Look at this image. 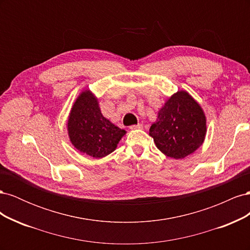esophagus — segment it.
<instances>
[{
	"instance_id": "obj_1",
	"label": "esophagus",
	"mask_w": 250,
	"mask_h": 250,
	"mask_svg": "<svg viewBox=\"0 0 250 250\" xmlns=\"http://www.w3.org/2000/svg\"><path fill=\"white\" fill-rule=\"evenodd\" d=\"M142 128H143V125L142 124H135V125H131L130 126V129H142Z\"/></svg>"
}]
</instances>
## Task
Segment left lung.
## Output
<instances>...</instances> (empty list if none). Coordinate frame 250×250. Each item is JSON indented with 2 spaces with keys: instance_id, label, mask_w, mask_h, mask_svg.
Returning <instances> with one entry per match:
<instances>
[{
  "instance_id": "left-lung-1",
  "label": "left lung",
  "mask_w": 250,
  "mask_h": 250,
  "mask_svg": "<svg viewBox=\"0 0 250 250\" xmlns=\"http://www.w3.org/2000/svg\"><path fill=\"white\" fill-rule=\"evenodd\" d=\"M207 119L200 105L186 90L172 95L149 129L157 149L180 160L192 154L204 141Z\"/></svg>"
}]
</instances>
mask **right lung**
<instances>
[{"label":"right lung","mask_w":250,"mask_h":250,"mask_svg":"<svg viewBox=\"0 0 250 250\" xmlns=\"http://www.w3.org/2000/svg\"><path fill=\"white\" fill-rule=\"evenodd\" d=\"M67 132L80 152L101 158L115 151L126 133L101 113L98 99L89 89L78 96L67 120Z\"/></svg>","instance_id":"add662e5"}]
</instances>
